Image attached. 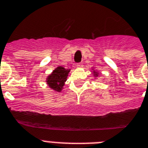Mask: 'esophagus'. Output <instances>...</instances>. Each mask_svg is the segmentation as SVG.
I'll list each match as a JSON object with an SVG mask.
<instances>
[{
	"instance_id": "esophagus-1",
	"label": "esophagus",
	"mask_w": 148,
	"mask_h": 148,
	"mask_svg": "<svg viewBox=\"0 0 148 148\" xmlns=\"http://www.w3.org/2000/svg\"><path fill=\"white\" fill-rule=\"evenodd\" d=\"M76 67L79 68V67H82V63H78L76 64Z\"/></svg>"
}]
</instances>
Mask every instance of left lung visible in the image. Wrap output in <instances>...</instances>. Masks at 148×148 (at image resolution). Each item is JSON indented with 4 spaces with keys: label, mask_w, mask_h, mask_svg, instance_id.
<instances>
[{
    "label": "left lung",
    "mask_w": 148,
    "mask_h": 148,
    "mask_svg": "<svg viewBox=\"0 0 148 148\" xmlns=\"http://www.w3.org/2000/svg\"><path fill=\"white\" fill-rule=\"evenodd\" d=\"M94 73H95V75H96V76H97V75H98V74H97V73H95V71H94Z\"/></svg>",
    "instance_id": "8db88e82"
}]
</instances>
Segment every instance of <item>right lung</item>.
I'll return each mask as SVG.
<instances>
[{
  "label": "right lung",
  "instance_id": "obj_1",
  "mask_svg": "<svg viewBox=\"0 0 148 148\" xmlns=\"http://www.w3.org/2000/svg\"><path fill=\"white\" fill-rule=\"evenodd\" d=\"M69 69H66L62 66L55 69L49 76L47 77V83L51 88L58 92L61 91L64 82L66 81V78L69 73Z\"/></svg>",
  "mask_w": 148,
  "mask_h": 148
}]
</instances>
